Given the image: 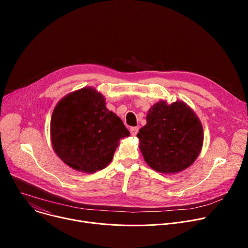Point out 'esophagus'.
<instances>
[{"instance_id":"esophagus-1","label":"esophagus","mask_w":248,"mask_h":248,"mask_svg":"<svg viewBox=\"0 0 248 248\" xmlns=\"http://www.w3.org/2000/svg\"><path fill=\"white\" fill-rule=\"evenodd\" d=\"M138 127L137 126H133V127H130V133H131V135L132 136H135L136 134H137V132H138Z\"/></svg>"}]
</instances>
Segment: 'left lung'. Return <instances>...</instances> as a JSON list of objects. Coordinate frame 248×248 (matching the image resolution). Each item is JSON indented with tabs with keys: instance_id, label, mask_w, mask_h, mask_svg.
I'll use <instances>...</instances> for the list:
<instances>
[{
	"instance_id": "1",
	"label": "left lung",
	"mask_w": 248,
	"mask_h": 248,
	"mask_svg": "<svg viewBox=\"0 0 248 248\" xmlns=\"http://www.w3.org/2000/svg\"><path fill=\"white\" fill-rule=\"evenodd\" d=\"M139 129V149L147 165L162 173H176L191 166L203 146V127L184 101L160 100L149 109Z\"/></svg>"
}]
</instances>
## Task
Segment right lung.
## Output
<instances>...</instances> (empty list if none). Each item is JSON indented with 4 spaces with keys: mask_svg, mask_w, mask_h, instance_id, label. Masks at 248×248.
<instances>
[{
    "mask_svg": "<svg viewBox=\"0 0 248 248\" xmlns=\"http://www.w3.org/2000/svg\"><path fill=\"white\" fill-rule=\"evenodd\" d=\"M55 153L69 168L92 173L107 167L120 144L129 136L122 120L106 107L93 87L68 93L56 105L50 124Z\"/></svg>",
    "mask_w": 248,
    "mask_h": 248,
    "instance_id": "obj_1",
    "label": "right lung"
}]
</instances>
